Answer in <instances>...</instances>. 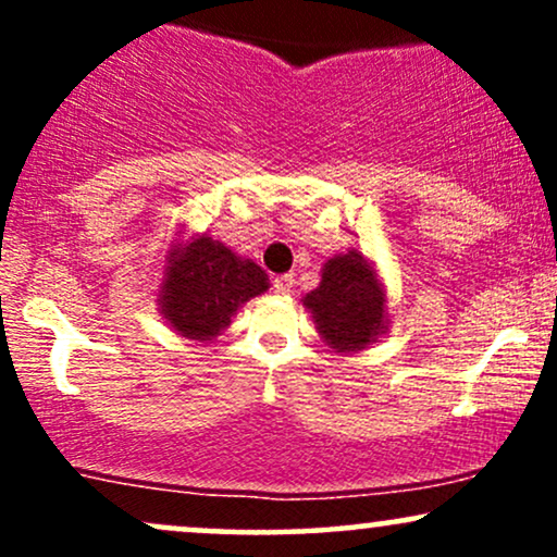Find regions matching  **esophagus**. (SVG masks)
Masks as SVG:
<instances>
[{
  "label": "esophagus",
  "instance_id": "esophagus-1",
  "mask_svg": "<svg viewBox=\"0 0 557 557\" xmlns=\"http://www.w3.org/2000/svg\"><path fill=\"white\" fill-rule=\"evenodd\" d=\"M293 287H296V277H293V274H277V277H274V290L283 293V296L293 293Z\"/></svg>",
  "mask_w": 557,
  "mask_h": 557
}]
</instances>
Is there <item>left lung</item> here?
<instances>
[{"label": "left lung", "instance_id": "8db88e82", "mask_svg": "<svg viewBox=\"0 0 557 557\" xmlns=\"http://www.w3.org/2000/svg\"><path fill=\"white\" fill-rule=\"evenodd\" d=\"M319 337L335 356L372 348L389 330V296L380 267L361 248L324 261L322 280L300 298Z\"/></svg>", "mask_w": 557, "mask_h": 557}]
</instances>
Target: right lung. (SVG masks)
<instances>
[{"label":"right lung","mask_w":557,"mask_h":557,"mask_svg":"<svg viewBox=\"0 0 557 557\" xmlns=\"http://www.w3.org/2000/svg\"><path fill=\"white\" fill-rule=\"evenodd\" d=\"M267 290L270 277L257 261L212 235L177 225L157 277V309L175 335L214 343L240 306Z\"/></svg>","instance_id":"obj_1"}]
</instances>
